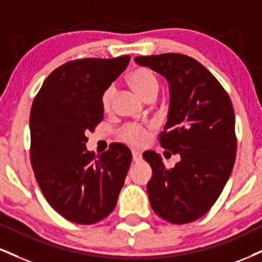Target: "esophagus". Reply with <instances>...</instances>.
I'll return each instance as SVG.
<instances>
[{
    "label": "esophagus",
    "instance_id": "esophagus-1",
    "mask_svg": "<svg viewBox=\"0 0 262 262\" xmlns=\"http://www.w3.org/2000/svg\"><path fill=\"white\" fill-rule=\"evenodd\" d=\"M132 156H133V161L134 162H140L141 159H143L141 154L139 152V151H137V150L132 151Z\"/></svg>",
    "mask_w": 262,
    "mask_h": 262
}]
</instances>
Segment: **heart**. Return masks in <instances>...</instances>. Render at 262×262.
Here are the masks:
<instances>
[{"label":"heart","instance_id":"b5f03b06","mask_svg":"<svg viewBox=\"0 0 262 262\" xmlns=\"http://www.w3.org/2000/svg\"><path fill=\"white\" fill-rule=\"evenodd\" d=\"M128 83L144 100H154L160 90V79L152 69L147 67H137L130 72ZM115 99V88L107 86L101 94V107L103 112H110ZM150 125L139 123H127L119 129L118 135L123 141L133 146H141L146 143L150 133Z\"/></svg>","mask_w":262,"mask_h":262}]
</instances>
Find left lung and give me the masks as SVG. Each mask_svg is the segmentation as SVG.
<instances>
[{
    "label": "left lung",
    "instance_id": "8db88e82",
    "mask_svg": "<svg viewBox=\"0 0 262 262\" xmlns=\"http://www.w3.org/2000/svg\"><path fill=\"white\" fill-rule=\"evenodd\" d=\"M135 62L165 75L171 84L168 121L159 141L182 157L167 169L156 152H144L152 168L147 183L150 205L167 222H193L216 203L234 166L237 137L231 99L220 81L187 55L138 56Z\"/></svg>",
    "mask_w": 262,
    "mask_h": 262
}]
</instances>
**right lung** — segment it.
Segmentation results:
<instances>
[{
	"label": "right lung",
	"instance_id": "obj_1",
	"mask_svg": "<svg viewBox=\"0 0 262 262\" xmlns=\"http://www.w3.org/2000/svg\"><path fill=\"white\" fill-rule=\"evenodd\" d=\"M80 58L63 63L43 81L30 112V161L47 203L68 221L93 225L115 210L132 162L125 145L101 155L85 147L103 118L101 94L129 63Z\"/></svg>",
	"mask_w": 262,
	"mask_h": 262
}]
</instances>
